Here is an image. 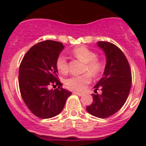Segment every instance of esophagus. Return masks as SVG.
Returning <instances> with one entry per match:
<instances>
[{
    "label": "esophagus",
    "instance_id": "1",
    "mask_svg": "<svg viewBox=\"0 0 146 146\" xmlns=\"http://www.w3.org/2000/svg\"><path fill=\"white\" fill-rule=\"evenodd\" d=\"M73 93L75 94V95H77V96H83V93H82V92H76V91H74Z\"/></svg>",
    "mask_w": 146,
    "mask_h": 146
}]
</instances>
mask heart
<instances>
[{
	"instance_id": "1",
	"label": "heart",
	"mask_w": 146,
	"mask_h": 146,
	"mask_svg": "<svg viewBox=\"0 0 146 146\" xmlns=\"http://www.w3.org/2000/svg\"><path fill=\"white\" fill-rule=\"evenodd\" d=\"M73 53L77 59L86 63L84 72H89L95 77L99 76L105 68L103 60L97 57V53L85 46L77 47L73 49ZM56 67L60 73L66 74L68 72V62L63 54L59 55L56 60ZM88 73L80 76H74L66 80L67 88L76 91H82L91 82V75Z\"/></svg>"
}]
</instances>
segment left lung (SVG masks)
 Instances as JSON below:
<instances>
[{
	"label": "left lung",
	"instance_id": "obj_1",
	"mask_svg": "<svg viewBox=\"0 0 146 146\" xmlns=\"http://www.w3.org/2000/svg\"><path fill=\"white\" fill-rule=\"evenodd\" d=\"M103 49L107 64L103 77L95 86V92L101 89V95L93 94V102L87 111L96 117L107 118L117 112L129 96L132 84L131 69L127 57L117 46L108 42H98Z\"/></svg>",
	"mask_w": 146,
	"mask_h": 146
}]
</instances>
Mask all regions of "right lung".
I'll use <instances>...</instances> for the list:
<instances>
[{
    "label": "right lung",
    "instance_id": "add662e5",
    "mask_svg": "<svg viewBox=\"0 0 146 146\" xmlns=\"http://www.w3.org/2000/svg\"><path fill=\"white\" fill-rule=\"evenodd\" d=\"M61 42L46 40L33 45L24 55L19 70V87L23 102L38 117L48 119L62 111L70 92L62 88L56 60ZM51 85L57 89H48Z\"/></svg>",
    "mask_w": 146,
    "mask_h": 146
}]
</instances>
